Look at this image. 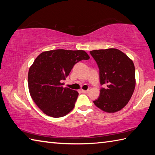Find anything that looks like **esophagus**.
<instances>
[{"label": "esophagus", "mask_w": 155, "mask_h": 155, "mask_svg": "<svg viewBox=\"0 0 155 155\" xmlns=\"http://www.w3.org/2000/svg\"><path fill=\"white\" fill-rule=\"evenodd\" d=\"M81 91H82V92H83V93L87 94V93H88V92H89V91H90V90H82Z\"/></svg>", "instance_id": "obj_1"}]
</instances>
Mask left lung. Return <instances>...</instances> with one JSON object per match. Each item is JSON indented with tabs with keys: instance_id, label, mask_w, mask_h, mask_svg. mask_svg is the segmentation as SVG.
<instances>
[{
	"instance_id": "8db88e82",
	"label": "left lung",
	"mask_w": 155,
	"mask_h": 155,
	"mask_svg": "<svg viewBox=\"0 0 155 155\" xmlns=\"http://www.w3.org/2000/svg\"><path fill=\"white\" fill-rule=\"evenodd\" d=\"M99 68L100 90L95 105L107 113H114L127 105L135 87V70L132 60L116 48L90 52Z\"/></svg>"
}]
</instances>
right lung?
I'll return each mask as SVG.
<instances>
[{"instance_id":"obj_1","label":"right lung","mask_w":155,"mask_h":155,"mask_svg":"<svg viewBox=\"0 0 155 155\" xmlns=\"http://www.w3.org/2000/svg\"><path fill=\"white\" fill-rule=\"evenodd\" d=\"M90 56L82 50L57 49L41 52L28 70L31 96L39 108L52 117L65 116L74 109L78 91L63 87L74 65Z\"/></svg>"}]
</instances>
